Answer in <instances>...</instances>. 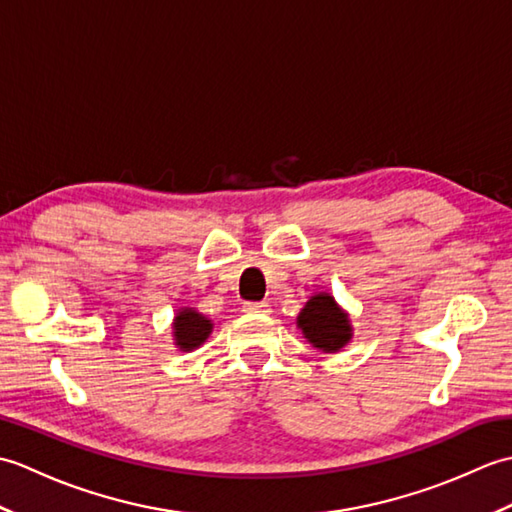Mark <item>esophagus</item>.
<instances>
[{"mask_svg":"<svg viewBox=\"0 0 512 512\" xmlns=\"http://www.w3.org/2000/svg\"><path fill=\"white\" fill-rule=\"evenodd\" d=\"M244 310L246 312H262V314H266V312H270V306L266 301H248V303H244Z\"/></svg>","mask_w":512,"mask_h":512,"instance_id":"1","label":"esophagus"}]
</instances>
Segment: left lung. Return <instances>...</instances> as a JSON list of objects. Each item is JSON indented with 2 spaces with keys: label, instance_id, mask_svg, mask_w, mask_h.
<instances>
[{
  "label": "left lung",
  "instance_id": "8db88e82",
  "mask_svg": "<svg viewBox=\"0 0 512 512\" xmlns=\"http://www.w3.org/2000/svg\"><path fill=\"white\" fill-rule=\"evenodd\" d=\"M299 328L306 339L323 352H336L352 339L347 314L336 306L330 295H314L299 314Z\"/></svg>",
  "mask_w": 512,
  "mask_h": 512
}]
</instances>
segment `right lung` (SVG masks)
<instances>
[{
	"instance_id": "right-lung-1",
	"label": "right lung",
	"mask_w": 512,
	"mask_h": 512,
	"mask_svg": "<svg viewBox=\"0 0 512 512\" xmlns=\"http://www.w3.org/2000/svg\"><path fill=\"white\" fill-rule=\"evenodd\" d=\"M211 321L204 319L202 314H198L195 310L187 308L178 312L176 323H173V334H176V341L182 347V350H193V347H198L200 343H204L206 336L211 332Z\"/></svg>"
}]
</instances>
